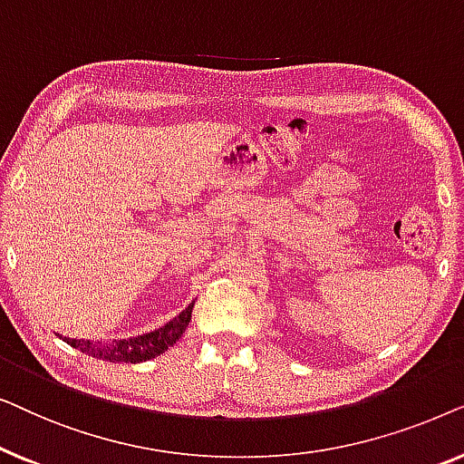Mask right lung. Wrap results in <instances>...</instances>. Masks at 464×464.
Masks as SVG:
<instances>
[{
	"label": "right lung",
	"mask_w": 464,
	"mask_h": 464,
	"mask_svg": "<svg viewBox=\"0 0 464 464\" xmlns=\"http://www.w3.org/2000/svg\"><path fill=\"white\" fill-rule=\"evenodd\" d=\"M192 310L194 302L189 304L186 310H181L179 314L173 316L169 323H164L162 327L154 329L150 334L135 335V338L126 340H111V342H94V340H75L67 338V335L56 334L63 342H67L69 346L78 348V351L91 354V357L111 361V363H143L169 351L170 346L177 344L186 329L192 321Z\"/></svg>",
	"instance_id": "add662e5"
}]
</instances>
